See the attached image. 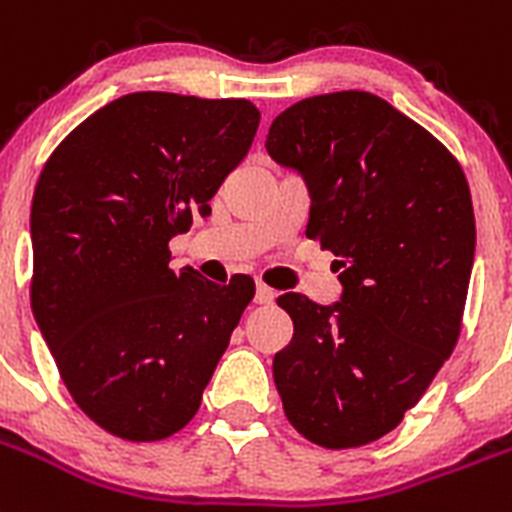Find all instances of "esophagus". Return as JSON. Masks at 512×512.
I'll use <instances>...</instances> for the list:
<instances>
[{
	"instance_id": "1",
	"label": "esophagus",
	"mask_w": 512,
	"mask_h": 512,
	"mask_svg": "<svg viewBox=\"0 0 512 512\" xmlns=\"http://www.w3.org/2000/svg\"><path fill=\"white\" fill-rule=\"evenodd\" d=\"M275 291L265 283H257V293H255V304H273Z\"/></svg>"
}]
</instances>
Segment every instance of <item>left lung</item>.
<instances>
[{
    "label": "left lung",
    "instance_id": "obj_1",
    "mask_svg": "<svg viewBox=\"0 0 512 512\" xmlns=\"http://www.w3.org/2000/svg\"><path fill=\"white\" fill-rule=\"evenodd\" d=\"M270 157L309 188L306 237L337 257L342 299L283 293L273 358L288 422L358 448L402 422L456 348L474 262L469 182L451 151L371 92L306 97L273 121Z\"/></svg>",
    "mask_w": 512,
    "mask_h": 512
}]
</instances>
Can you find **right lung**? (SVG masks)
I'll list each match as a JSON object with an SVG mask.
<instances>
[{
    "instance_id": "add662e5",
    "label": "right lung",
    "mask_w": 512,
    "mask_h": 512,
    "mask_svg": "<svg viewBox=\"0 0 512 512\" xmlns=\"http://www.w3.org/2000/svg\"><path fill=\"white\" fill-rule=\"evenodd\" d=\"M260 126L250 100L133 92L56 146L30 208V306L79 410L123 441L170 438L201 407L255 296L170 268Z\"/></svg>"
}]
</instances>
